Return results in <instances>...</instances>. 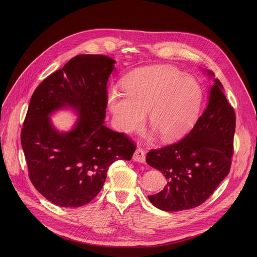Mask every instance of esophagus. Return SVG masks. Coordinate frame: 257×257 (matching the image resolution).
I'll list each match as a JSON object with an SVG mask.
<instances>
[{"instance_id":"1","label":"esophagus","mask_w":257,"mask_h":257,"mask_svg":"<svg viewBox=\"0 0 257 257\" xmlns=\"http://www.w3.org/2000/svg\"><path fill=\"white\" fill-rule=\"evenodd\" d=\"M133 160L135 162H138V163H144L145 162V153H144V151L142 149L138 148L135 151L134 155H133Z\"/></svg>"}]
</instances>
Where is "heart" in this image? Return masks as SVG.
<instances>
[{"label":"heart","instance_id":"heart-1","mask_svg":"<svg viewBox=\"0 0 257 257\" xmlns=\"http://www.w3.org/2000/svg\"><path fill=\"white\" fill-rule=\"evenodd\" d=\"M124 88H114L107 104L117 127L126 133L140 130L149 113L151 127L163 140L188 133L198 119L202 89L190 76L171 66H156L134 72Z\"/></svg>","mask_w":257,"mask_h":257}]
</instances>
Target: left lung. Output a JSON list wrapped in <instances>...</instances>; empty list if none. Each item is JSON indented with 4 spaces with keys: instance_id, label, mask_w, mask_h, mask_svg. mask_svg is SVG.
Wrapping results in <instances>:
<instances>
[{
    "instance_id": "8db88e82",
    "label": "left lung",
    "mask_w": 257,
    "mask_h": 257,
    "mask_svg": "<svg viewBox=\"0 0 257 257\" xmlns=\"http://www.w3.org/2000/svg\"><path fill=\"white\" fill-rule=\"evenodd\" d=\"M213 76L211 71H207ZM214 79L208 104L192 130L181 140L151 150L146 163L161 171L167 186L150 201L165 211L191 209L202 204L229 174L234 151L236 116Z\"/></svg>"
}]
</instances>
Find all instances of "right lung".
Instances as JSON below:
<instances>
[{
	"label": "right lung",
	"mask_w": 257,
	"mask_h": 257,
	"mask_svg": "<svg viewBox=\"0 0 257 257\" xmlns=\"http://www.w3.org/2000/svg\"><path fill=\"white\" fill-rule=\"evenodd\" d=\"M115 61L101 55H78L48 76L34 90L21 130L28 176L56 205L78 207L101 190L108 167L130 161L135 143L103 125L106 83ZM69 105L81 118L75 129L59 134L48 115Z\"/></svg>",
	"instance_id": "obj_1"
}]
</instances>
